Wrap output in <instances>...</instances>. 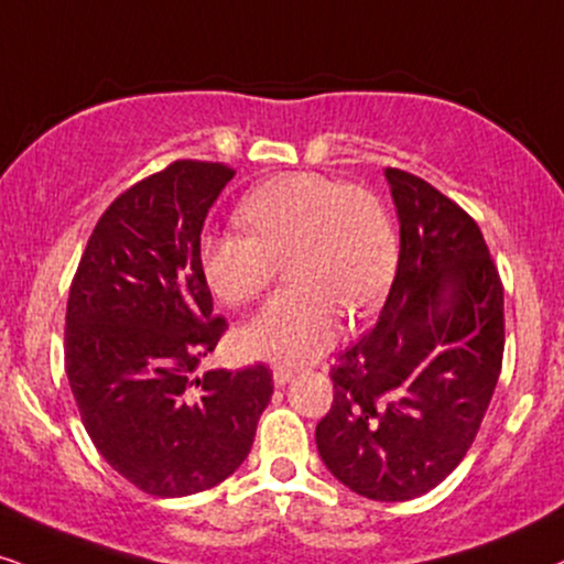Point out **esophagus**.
<instances>
[{"label": "esophagus", "instance_id": "34e87169", "mask_svg": "<svg viewBox=\"0 0 564 564\" xmlns=\"http://www.w3.org/2000/svg\"><path fill=\"white\" fill-rule=\"evenodd\" d=\"M291 377H294V372H291V369H286V367H275L273 369V382L278 384V388H283V384L291 382Z\"/></svg>", "mask_w": 564, "mask_h": 564}]
</instances>
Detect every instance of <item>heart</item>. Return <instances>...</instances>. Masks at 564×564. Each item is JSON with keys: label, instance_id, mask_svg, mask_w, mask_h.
I'll return each instance as SVG.
<instances>
[{"label": "heart", "instance_id": "heart-1", "mask_svg": "<svg viewBox=\"0 0 564 564\" xmlns=\"http://www.w3.org/2000/svg\"><path fill=\"white\" fill-rule=\"evenodd\" d=\"M246 231L199 239V268L226 304L262 294L278 260L291 254L294 286L278 291L245 325L241 351L275 365H310L335 344L344 310H372L395 273L393 224L372 192L299 171L262 182L241 199Z\"/></svg>", "mask_w": 564, "mask_h": 564}]
</instances>
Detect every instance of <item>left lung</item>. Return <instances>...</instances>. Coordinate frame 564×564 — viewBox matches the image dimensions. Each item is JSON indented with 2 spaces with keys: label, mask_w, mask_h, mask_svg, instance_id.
I'll use <instances>...</instances> for the list:
<instances>
[{
  "label": "left lung",
  "mask_w": 564,
  "mask_h": 564,
  "mask_svg": "<svg viewBox=\"0 0 564 564\" xmlns=\"http://www.w3.org/2000/svg\"><path fill=\"white\" fill-rule=\"evenodd\" d=\"M401 254L384 306L330 369L315 440L356 495L405 502L463 460L500 380L505 291L476 220L401 169H384Z\"/></svg>",
  "instance_id": "obj_1"
}]
</instances>
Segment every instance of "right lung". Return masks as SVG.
I'll return each mask as SVG.
<instances>
[{
  "label": "right lung",
  "mask_w": 564,
  "mask_h": 564,
  "mask_svg": "<svg viewBox=\"0 0 564 564\" xmlns=\"http://www.w3.org/2000/svg\"><path fill=\"white\" fill-rule=\"evenodd\" d=\"M226 163L174 161L98 218L67 299L64 369L106 463L153 497H187L237 471L273 395L262 365L192 380L226 319L199 268V231Z\"/></svg>",
  "instance_id": "1"
}]
</instances>
